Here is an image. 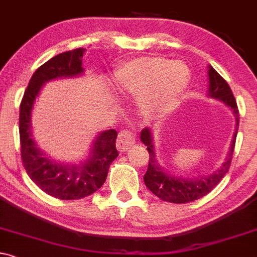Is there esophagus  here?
Masks as SVG:
<instances>
[{"instance_id": "esophagus-1", "label": "esophagus", "mask_w": 257, "mask_h": 257, "mask_svg": "<svg viewBox=\"0 0 257 257\" xmlns=\"http://www.w3.org/2000/svg\"><path fill=\"white\" fill-rule=\"evenodd\" d=\"M136 143V135L128 130H121L117 137V148L120 151H127Z\"/></svg>"}]
</instances>
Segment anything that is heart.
I'll return each instance as SVG.
<instances>
[{
	"instance_id": "b5f03b06",
	"label": "heart",
	"mask_w": 257,
	"mask_h": 257,
	"mask_svg": "<svg viewBox=\"0 0 257 257\" xmlns=\"http://www.w3.org/2000/svg\"><path fill=\"white\" fill-rule=\"evenodd\" d=\"M189 81L183 62L165 59H139L115 73V84L123 94L136 96L141 111L161 118L173 111Z\"/></svg>"
}]
</instances>
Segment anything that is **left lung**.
I'll return each instance as SVG.
<instances>
[{"mask_svg":"<svg viewBox=\"0 0 257 257\" xmlns=\"http://www.w3.org/2000/svg\"><path fill=\"white\" fill-rule=\"evenodd\" d=\"M207 96L222 101L225 106H228L233 111L234 117H235V132L233 135V140H231L230 148H229L227 157H225V161L212 173L207 174V175L195 176V178L173 175L169 170L164 169V167L161 164L158 157H157L152 128L146 127L141 131V142L147 146V151L150 153L148 169L143 176V180H145L146 186L163 201L172 203H187L198 200V198L203 197L208 192H211L219 184L223 176L228 173L231 158H233L234 147H235L236 134H238L239 110L230 87L211 65H208Z\"/></svg>","mask_w":257,"mask_h":257,"instance_id":"obj_1","label":"left lung"}]
</instances>
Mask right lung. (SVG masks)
Listing matches in <instances>:
<instances>
[{
	"label": "right lung",
	"instance_id": "1",
	"mask_svg": "<svg viewBox=\"0 0 257 257\" xmlns=\"http://www.w3.org/2000/svg\"><path fill=\"white\" fill-rule=\"evenodd\" d=\"M85 49L56 55L40 66L30 78L19 109L22 161L29 178L44 192L60 200H79L98 191L105 183L109 167L118 156L117 132H99L87 158L78 163L55 161L38 146L32 132V114L43 85L54 79L74 78L84 74L82 60Z\"/></svg>",
	"mask_w": 257,
	"mask_h": 257
}]
</instances>
